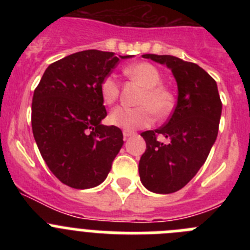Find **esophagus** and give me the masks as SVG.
Masks as SVG:
<instances>
[{"instance_id":"esophagus-1","label":"esophagus","mask_w":250,"mask_h":250,"mask_svg":"<svg viewBox=\"0 0 250 250\" xmlns=\"http://www.w3.org/2000/svg\"><path fill=\"white\" fill-rule=\"evenodd\" d=\"M123 135H124V139H127V138H130V136L134 135V132L129 131V130H124Z\"/></svg>"}]
</instances>
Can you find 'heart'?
Returning a JSON list of instances; mask_svg holds the SVG:
<instances>
[{"mask_svg":"<svg viewBox=\"0 0 250 250\" xmlns=\"http://www.w3.org/2000/svg\"><path fill=\"white\" fill-rule=\"evenodd\" d=\"M125 76L136 81L144 87L136 107L119 106L110 112L109 121L124 130H136L147 127L154 121V112L158 116H165L173 109L174 95L167 87L161 85V74L149 62H138L124 70ZM120 86L111 75L104 77L100 83V95L106 105L118 100Z\"/></svg>","mask_w":250,"mask_h":250,"instance_id":"1","label":"heart"}]
</instances>
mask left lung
Instances as JSON below:
<instances>
[{
	"instance_id": "left-lung-1",
	"label": "left lung",
	"mask_w": 250,
	"mask_h": 250,
	"mask_svg": "<svg viewBox=\"0 0 250 250\" xmlns=\"http://www.w3.org/2000/svg\"><path fill=\"white\" fill-rule=\"evenodd\" d=\"M171 70L178 85V103L167 123L141 132L146 150L139 161L140 180L156 194L184 188L207 160L218 136L222 101L215 80L196 63L170 55H143ZM163 135L167 143H161Z\"/></svg>"
}]
</instances>
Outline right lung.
Instances as JSON below:
<instances>
[{"instance_id":"obj_1","label":"right lung","mask_w":250,"mask_h":250,"mask_svg":"<svg viewBox=\"0 0 250 250\" xmlns=\"http://www.w3.org/2000/svg\"><path fill=\"white\" fill-rule=\"evenodd\" d=\"M86 50L51 63L32 99V132L42 159L74 189L100 185L124 144L119 127L101 124L106 109L100 83L121 59Z\"/></svg>"}]
</instances>
